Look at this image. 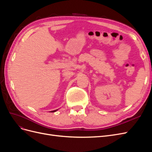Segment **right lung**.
Returning <instances> with one entry per match:
<instances>
[{
	"instance_id": "1",
	"label": "right lung",
	"mask_w": 152,
	"mask_h": 152,
	"mask_svg": "<svg viewBox=\"0 0 152 152\" xmlns=\"http://www.w3.org/2000/svg\"><path fill=\"white\" fill-rule=\"evenodd\" d=\"M58 110H53V111H51L50 112H56V111H57Z\"/></svg>"
}]
</instances>
